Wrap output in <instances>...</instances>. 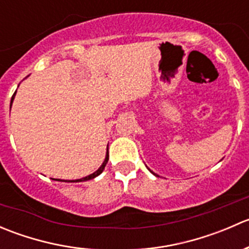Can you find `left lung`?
Wrapping results in <instances>:
<instances>
[{
  "instance_id": "1",
  "label": "left lung",
  "mask_w": 249,
  "mask_h": 249,
  "mask_svg": "<svg viewBox=\"0 0 249 249\" xmlns=\"http://www.w3.org/2000/svg\"><path fill=\"white\" fill-rule=\"evenodd\" d=\"M149 171H150V170H149ZM150 172H152V171H150ZM152 173H154V172H152ZM154 175H155V173H154Z\"/></svg>"
}]
</instances>
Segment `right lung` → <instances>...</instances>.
Listing matches in <instances>:
<instances>
[{
	"label": "right lung",
	"instance_id": "1",
	"mask_svg": "<svg viewBox=\"0 0 249 249\" xmlns=\"http://www.w3.org/2000/svg\"><path fill=\"white\" fill-rule=\"evenodd\" d=\"M17 92V91H16ZM16 92H14V95L12 96V100H11V107H12V104H13V100H14V96H16ZM108 147H107V153H106V158H105V161L102 162V165L100 166V169L97 170V171H95L94 173H91V175L87 176V177L84 178H80V179H74V180H64V182H84V180H89V179H92V178L97 177L99 175H101L102 171L105 170V166H106V164L108 162ZM55 180H60V179H55Z\"/></svg>",
	"mask_w": 249,
	"mask_h": 249
}]
</instances>
